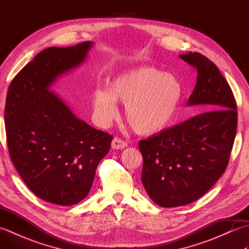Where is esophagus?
Instances as JSON below:
<instances>
[{
    "label": "esophagus",
    "mask_w": 249,
    "mask_h": 249,
    "mask_svg": "<svg viewBox=\"0 0 249 249\" xmlns=\"http://www.w3.org/2000/svg\"><path fill=\"white\" fill-rule=\"evenodd\" d=\"M111 146H112V149L115 150H120V149H124V147L127 146V142L125 140L118 138V137H115V138L112 140V143H111Z\"/></svg>",
    "instance_id": "obj_1"
}]
</instances>
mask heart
Instances as JSON below:
<instances>
[{
  "mask_svg": "<svg viewBox=\"0 0 249 249\" xmlns=\"http://www.w3.org/2000/svg\"><path fill=\"white\" fill-rule=\"evenodd\" d=\"M181 98L182 87L176 77L143 67L116 78L109 92L97 89L93 104L97 119L106 124L118 112L115 102H121L126 105L130 127L141 135H153L171 123Z\"/></svg>",
  "mask_w": 249,
  "mask_h": 249,
  "instance_id": "b5f03b06",
  "label": "heart"
}]
</instances>
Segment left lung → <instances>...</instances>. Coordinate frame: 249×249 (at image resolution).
I'll list each match as a JSON object with an SVG mask.
<instances>
[{
    "label": "left lung",
    "mask_w": 249,
    "mask_h": 249,
    "mask_svg": "<svg viewBox=\"0 0 249 249\" xmlns=\"http://www.w3.org/2000/svg\"><path fill=\"white\" fill-rule=\"evenodd\" d=\"M179 57L198 71L187 104L199 105L202 112L139 142L141 181L162 208L192 203L218 181L228 166L237 128L234 95L217 66L198 52Z\"/></svg>",
    "instance_id": "1"
}]
</instances>
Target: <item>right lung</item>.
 <instances>
[{"label": "right lung", "instance_id": "obj_1", "mask_svg": "<svg viewBox=\"0 0 249 249\" xmlns=\"http://www.w3.org/2000/svg\"><path fill=\"white\" fill-rule=\"evenodd\" d=\"M91 41L39 52L10 82L4 110L6 141L16 170L47 202L72 205L87 197L113 136L77 119L49 92L57 76L86 59Z\"/></svg>", "mask_w": 249, "mask_h": 249}]
</instances>
